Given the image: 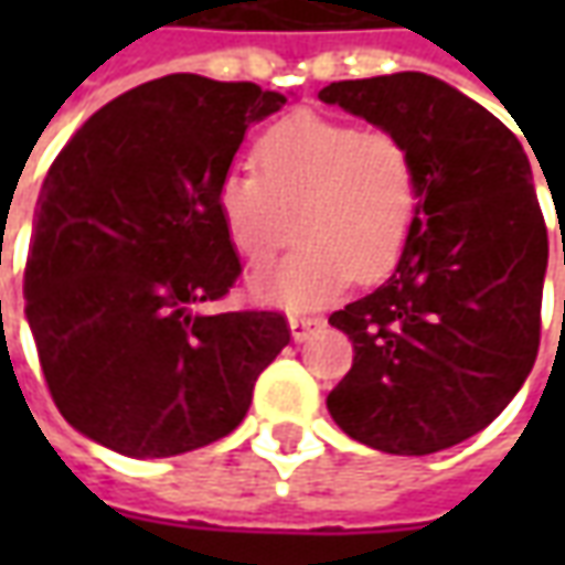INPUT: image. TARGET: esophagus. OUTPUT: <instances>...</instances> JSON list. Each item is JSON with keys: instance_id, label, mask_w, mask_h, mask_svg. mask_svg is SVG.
<instances>
[{"instance_id": "1", "label": "esophagus", "mask_w": 565, "mask_h": 565, "mask_svg": "<svg viewBox=\"0 0 565 565\" xmlns=\"http://www.w3.org/2000/svg\"><path fill=\"white\" fill-rule=\"evenodd\" d=\"M287 323H290V335H294V342H306L308 335L320 327L318 318H299V315H294Z\"/></svg>"}]
</instances>
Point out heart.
Returning <instances> with one entry per match:
<instances>
[{
    "label": "heart",
    "mask_w": 565,
    "mask_h": 565,
    "mask_svg": "<svg viewBox=\"0 0 565 565\" xmlns=\"http://www.w3.org/2000/svg\"><path fill=\"white\" fill-rule=\"evenodd\" d=\"M254 172H226L214 193L223 233L250 263L302 245L250 275L259 302L306 311L348 284L379 281L399 263L420 214V174L403 139L296 111L254 145Z\"/></svg>",
    "instance_id": "obj_1"
}]
</instances>
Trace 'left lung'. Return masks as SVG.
I'll return each instance as SVG.
<instances>
[{
  "instance_id": "8db88e82",
  "label": "left lung",
  "mask_w": 565,
  "mask_h": 565,
  "mask_svg": "<svg viewBox=\"0 0 565 565\" xmlns=\"http://www.w3.org/2000/svg\"><path fill=\"white\" fill-rule=\"evenodd\" d=\"M412 150L420 214L379 290L335 311L354 366L327 396L369 448H454L514 399L539 354L547 230L533 169L502 120L424 72L335 81L318 93Z\"/></svg>"
}]
</instances>
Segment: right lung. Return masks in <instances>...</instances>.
<instances>
[{
	"label": "right lung",
	"instance_id": "obj_1",
	"mask_svg": "<svg viewBox=\"0 0 565 565\" xmlns=\"http://www.w3.org/2000/svg\"><path fill=\"white\" fill-rule=\"evenodd\" d=\"M284 93L166 75L117 96L44 178L23 271L60 415L136 460L230 436L290 342L278 311H199L242 271L214 193Z\"/></svg>",
	"mask_w": 565,
	"mask_h": 565
}]
</instances>
